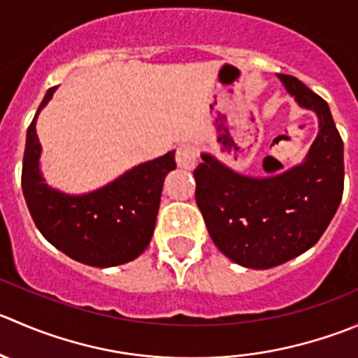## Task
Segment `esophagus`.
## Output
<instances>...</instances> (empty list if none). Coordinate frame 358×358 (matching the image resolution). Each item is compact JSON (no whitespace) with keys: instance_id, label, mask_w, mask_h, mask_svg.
Segmentation results:
<instances>
[{"instance_id":"esophagus-1","label":"esophagus","mask_w":358,"mask_h":358,"mask_svg":"<svg viewBox=\"0 0 358 358\" xmlns=\"http://www.w3.org/2000/svg\"><path fill=\"white\" fill-rule=\"evenodd\" d=\"M197 161V148L192 143H182L176 150V164L183 169H192Z\"/></svg>"}]
</instances>
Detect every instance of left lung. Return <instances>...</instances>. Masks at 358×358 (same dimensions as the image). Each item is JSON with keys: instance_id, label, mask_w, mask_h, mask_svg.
I'll return each instance as SVG.
<instances>
[{"instance_id": "left-lung-1", "label": "left lung", "mask_w": 358, "mask_h": 358, "mask_svg": "<svg viewBox=\"0 0 358 358\" xmlns=\"http://www.w3.org/2000/svg\"><path fill=\"white\" fill-rule=\"evenodd\" d=\"M297 106L317 115L318 133L299 164L252 176L201 152L196 203L217 248L250 269H269L310 250L343 197V140L327 103L301 80L278 75Z\"/></svg>"}]
</instances>
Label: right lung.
Wrapping results in <instances>:
<instances>
[{"label": "right lung", "mask_w": 358, "mask_h": 358, "mask_svg": "<svg viewBox=\"0 0 358 358\" xmlns=\"http://www.w3.org/2000/svg\"><path fill=\"white\" fill-rule=\"evenodd\" d=\"M55 91L57 87L48 89L26 134L22 192L31 217L43 238L76 262L94 267L131 262L150 245L164 178L176 168L175 150L89 192L54 189L41 173L36 120Z\"/></svg>", "instance_id": "1"}]
</instances>
